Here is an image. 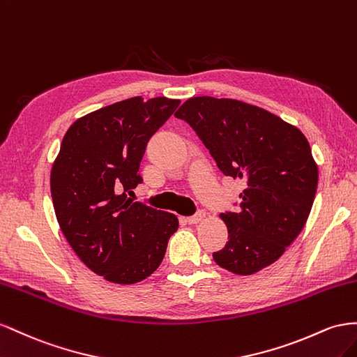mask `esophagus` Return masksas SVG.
<instances>
[{
  "mask_svg": "<svg viewBox=\"0 0 357 357\" xmlns=\"http://www.w3.org/2000/svg\"><path fill=\"white\" fill-rule=\"evenodd\" d=\"M203 217H205V211L199 209V211L195 213V215H191V217L187 218V222H188V224H196V222H199L200 220H203Z\"/></svg>",
  "mask_w": 357,
  "mask_h": 357,
  "instance_id": "esophagus-1",
  "label": "esophagus"
}]
</instances>
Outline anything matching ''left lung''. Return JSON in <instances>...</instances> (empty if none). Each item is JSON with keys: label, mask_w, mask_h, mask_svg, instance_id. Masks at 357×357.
<instances>
[{"label": "left lung", "mask_w": 357, "mask_h": 357, "mask_svg": "<svg viewBox=\"0 0 357 357\" xmlns=\"http://www.w3.org/2000/svg\"><path fill=\"white\" fill-rule=\"evenodd\" d=\"M175 116L196 131L224 175L247 185L239 209L221 213L229 242L213 260L238 275L277 261L302 231L317 191L308 140L271 112L230 98L192 97Z\"/></svg>", "instance_id": "8db88e82"}]
</instances>
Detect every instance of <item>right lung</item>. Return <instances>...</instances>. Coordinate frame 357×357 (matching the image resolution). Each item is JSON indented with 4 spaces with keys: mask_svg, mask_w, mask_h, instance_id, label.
<instances>
[{
    "mask_svg": "<svg viewBox=\"0 0 357 357\" xmlns=\"http://www.w3.org/2000/svg\"><path fill=\"white\" fill-rule=\"evenodd\" d=\"M181 101L140 97L77 119L50 172L55 215L86 266L110 282L135 284L154 272L178 230L175 213L133 202L149 139Z\"/></svg>",
    "mask_w": 357,
    "mask_h": 357,
    "instance_id": "1",
    "label": "right lung"
}]
</instances>
